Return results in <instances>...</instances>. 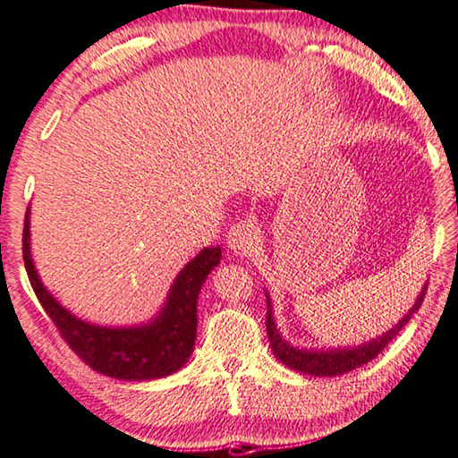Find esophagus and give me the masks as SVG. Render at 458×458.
Here are the masks:
<instances>
[{
  "label": "esophagus",
  "instance_id": "34e87169",
  "mask_svg": "<svg viewBox=\"0 0 458 458\" xmlns=\"http://www.w3.org/2000/svg\"><path fill=\"white\" fill-rule=\"evenodd\" d=\"M258 239H259V229L258 225L251 221L235 223L227 233V243L231 250L237 253H245L253 250V245H258Z\"/></svg>",
  "mask_w": 458,
  "mask_h": 458
}]
</instances>
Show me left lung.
<instances>
[{"instance_id": "8db88e82", "label": "left lung", "mask_w": 458, "mask_h": 458, "mask_svg": "<svg viewBox=\"0 0 458 458\" xmlns=\"http://www.w3.org/2000/svg\"><path fill=\"white\" fill-rule=\"evenodd\" d=\"M426 288L420 292V296L416 300V304L411 306V310L403 317L398 325H395L392 331H387L384 336L379 339L361 344V347L355 349H339V351H300L290 347V344L282 339L278 328L274 325L272 318V309H269V300H267V312H266V328H267V336H269V347H272L276 359H280L284 365H288L290 369H296L300 373H309V376L314 377H331V376H343V373H349L361 367L365 363H369L371 359H376L381 351L387 347V343L398 335L403 327L408 325V320L411 318L420 306L424 302L426 296Z\"/></svg>"}]
</instances>
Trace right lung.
<instances>
[{"mask_svg":"<svg viewBox=\"0 0 458 458\" xmlns=\"http://www.w3.org/2000/svg\"><path fill=\"white\" fill-rule=\"evenodd\" d=\"M21 253L30 284L42 309L55 322L63 341L91 369L115 379H158L178 371L186 363L197 339V298L211 269L221 261L219 247H207L184 266L170 290L168 302L160 317L146 327L103 328L87 325L64 310L36 274L30 258L28 211L21 235Z\"/></svg>","mask_w":458,"mask_h":458,"instance_id":"right-lung-1","label":"right lung"}]
</instances>
